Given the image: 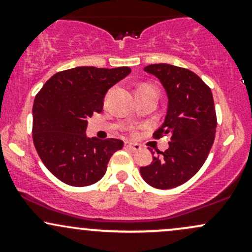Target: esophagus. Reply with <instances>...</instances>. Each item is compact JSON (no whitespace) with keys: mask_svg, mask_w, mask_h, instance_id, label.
I'll list each match as a JSON object with an SVG mask.
<instances>
[{"mask_svg":"<svg viewBox=\"0 0 252 252\" xmlns=\"http://www.w3.org/2000/svg\"><path fill=\"white\" fill-rule=\"evenodd\" d=\"M126 148L134 150V152H136V150H140V149H141V146H138V144H135V143H130V142H126Z\"/></svg>","mask_w":252,"mask_h":252,"instance_id":"esophagus-1","label":"esophagus"}]
</instances>
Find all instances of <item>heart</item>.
<instances>
[{
  "label": "heart",
  "instance_id": "b5f03b06",
  "mask_svg": "<svg viewBox=\"0 0 252 252\" xmlns=\"http://www.w3.org/2000/svg\"><path fill=\"white\" fill-rule=\"evenodd\" d=\"M140 88H144V89H154V90H156L155 86H153V85H148V84H144V85H141ZM140 88H138V89H140Z\"/></svg>",
  "mask_w": 252,
  "mask_h": 252
}]
</instances>
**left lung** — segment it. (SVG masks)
I'll use <instances>...</instances> for the list:
<instances>
[{
	"instance_id": "8db88e82",
	"label": "left lung",
	"mask_w": 252,
	"mask_h": 252,
	"mask_svg": "<svg viewBox=\"0 0 252 252\" xmlns=\"http://www.w3.org/2000/svg\"><path fill=\"white\" fill-rule=\"evenodd\" d=\"M144 71L160 79L168 94L166 121L153 135H170L169 148L141 167L143 180L158 189L180 186L206 161L216 137L217 115L212 92L194 72L169 63H153ZM154 154V153H153Z\"/></svg>"
}]
</instances>
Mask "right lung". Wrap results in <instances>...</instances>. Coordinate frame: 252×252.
I'll return each mask as SVG.
<instances>
[{
	"instance_id": "obj_1",
	"label": "right lung",
	"mask_w": 252,
	"mask_h": 252,
	"mask_svg": "<svg viewBox=\"0 0 252 252\" xmlns=\"http://www.w3.org/2000/svg\"><path fill=\"white\" fill-rule=\"evenodd\" d=\"M131 72L122 66L70 68L51 77L37 92L33 105V142L50 172L74 187L96 184L105 174L117 138L99 140L85 135L88 117L100 114L106 91Z\"/></svg>"
}]
</instances>
